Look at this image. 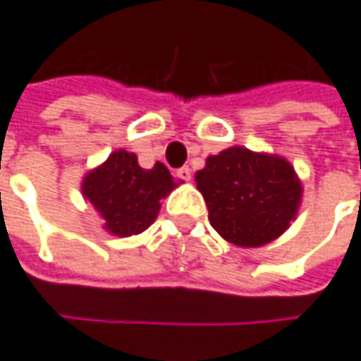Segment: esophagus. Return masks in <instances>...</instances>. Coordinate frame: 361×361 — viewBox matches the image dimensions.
Here are the masks:
<instances>
[{
    "mask_svg": "<svg viewBox=\"0 0 361 361\" xmlns=\"http://www.w3.org/2000/svg\"><path fill=\"white\" fill-rule=\"evenodd\" d=\"M176 176H178L180 180L190 181V180H192V169L188 168V166H183V168H180L178 171H176Z\"/></svg>",
    "mask_w": 361,
    "mask_h": 361,
    "instance_id": "obj_1",
    "label": "esophagus"
}]
</instances>
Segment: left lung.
Returning a JSON list of instances; mask_svg holds the SVG:
<instances>
[{
    "instance_id": "left-lung-1",
    "label": "left lung",
    "mask_w": 361,
    "mask_h": 361,
    "mask_svg": "<svg viewBox=\"0 0 361 361\" xmlns=\"http://www.w3.org/2000/svg\"><path fill=\"white\" fill-rule=\"evenodd\" d=\"M195 183L209 224L226 242L259 247L290 228L302 205L304 185L286 157L233 145L205 159Z\"/></svg>"
}]
</instances>
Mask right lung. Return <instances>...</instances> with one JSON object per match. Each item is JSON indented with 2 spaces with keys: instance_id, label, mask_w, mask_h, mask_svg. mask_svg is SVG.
<instances>
[{
  "instance_id": "right-lung-1",
  "label": "right lung",
  "mask_w": 361,
  "mask_h": 361,
  "mask_svg": "<svg viewBox=\"0 0 361 361\" xmlns=\"http://www.w3.org/2000/svg\"><path fill=\"white\" fill-rule=\"evenodd\" d=\"M180 183L164 164L156 161L152 169H143L135 154L116 149L83 176L81 195L104 219L107 233L130 238L156 221L161 200Z\"/></svg>"
}]
</instances>
